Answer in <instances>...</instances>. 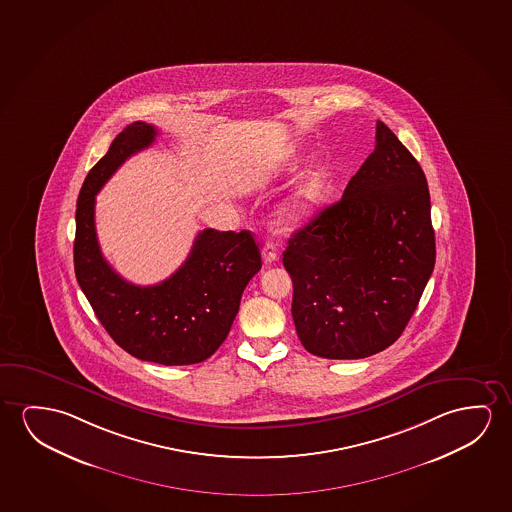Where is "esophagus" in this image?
<instances>
[{
	"label": "esophagus",
	"mask_w": 512,
	"mask_h": 512,
	"mask_svg": "<svg viewBox=\"0 0 512 512\" xmlns=\"http://www.w3.org/2000/svg\"><path fill=\"white\" fill-rule=\"evenodd\" d=\"M262 259H264L266 264H273V262L278 260V250H276L275 243H269V241H267L264 248H262Z\"/></svg>",
	"instance_id": "1"
}]
</instances>
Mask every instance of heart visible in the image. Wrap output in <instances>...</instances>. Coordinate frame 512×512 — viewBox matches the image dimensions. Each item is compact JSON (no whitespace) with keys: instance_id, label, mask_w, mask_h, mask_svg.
<instances>
[{"instance_id":"1","label":"heart","mask_w":512,"mask_h":512,"mask_svg":"<svg viewBox=\"0 0 512 512\" xmlns=\"http://www.w3.org/2000/svg\"><path fill=\"white\" fill-rule=\"evenodd\" d=\"M327 190V172L315 171L283 202L280 218L287 225H299L319 211Z\"/></svg>"}]
</instances>
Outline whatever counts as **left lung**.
<instances>
[{"instance_id": "8db88e82", "label": "left lung", "mask_w": 512, "mask_h": 512, "mask_svg": "<svg viewBox=\"0 0 512 512\" xmlns=\"http://www.w3.org/2000/svg\"><path fill=\"white\" fill-rule=\"evenodd\" d=\"M375 141L341 200L294 232L283 252L292 319L313 356L361 359L393 345L435 267L423 169L382 121Z\"/></svg>"}]
</instances>
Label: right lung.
Segmentation results:
<instances>
[{"label": "right lung", "instance_id": "add662e5", "mask_svg": "<svg viewBox=\"0 0 512 512\" xmlns=\"http://www.w3.org/2000/svg\"><path fill=\"white\" fill-rule=\"evenodd\" d=\"M156 135L144 121L126 126L84 179L75 211V276L100 324L130 356L165 366L202 363L227 338L243 290L262 267L260 250L250 230L206 229L183 266L156 285H134L112 269L98 245L95 195Z\"/></svg>", "mask_w": 512, "mask_h": 512}]
</instances>
